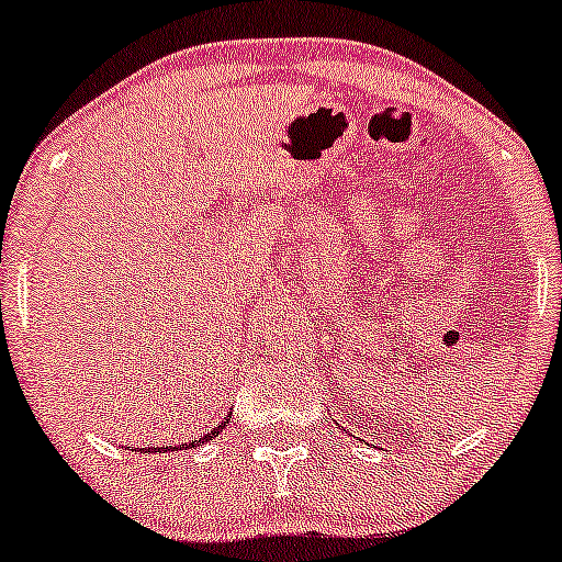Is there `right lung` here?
Returning <instances> with one entry per match:
<instances>
[{
  "mask_svg": "<svg viewBox=\"0 0 562 562\" xmlns=\"http://www.w3.org/2000/svg\"><path fill=\"white\" fill-rule=\"evenodd\" d=\"M227 424H229V416L225 418V422H222V424H220V427H214L212 431H206V435H204V437H199V439H191V442H186V448H195V445H201V442H206V439H212V437H216V435H220V431H222V429H225V427H227ZM161 450H167V448H154V452H161ZM170 450H175V448H170Z\"/></svg>",
  "mask_w": 562,
  "mask_h": 562,
  "instance_id": "1",
  "label": "right lung"
}]
</instances>
